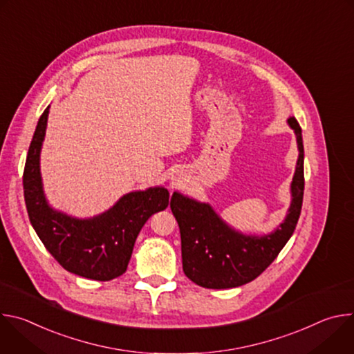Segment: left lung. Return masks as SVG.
I'll return each instance as SVG.
<instances>
[{
	"label": "left lung",
	"instance_id": "1",
	"mask_svg": "<svg viewBox=\"0 0 354 354\" xmlns=\"http://www.w3.org/2000/svg\"><path fill=\"white\" fill-rule=\"evenodd\" d=\"M298 145V160L291 182V205L284 221L263 236L243 235L225 224L207 203L178 192L171 210L178 221L185 274L205 288H232L255 280L277 258L292 235L304 196V145L295 118H288Z\"/></svg>",
	"mask_w": 354,
	"mask_h": 354
}]
</instances>
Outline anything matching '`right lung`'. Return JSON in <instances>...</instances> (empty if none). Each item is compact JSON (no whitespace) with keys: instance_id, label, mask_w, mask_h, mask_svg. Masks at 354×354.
Listing matches in <instances>:
<instances>
[{"instance_id":"1","label":"right lung","mask_w":354,"mask_h":354,"mask_svg":"<svg viewBox=\"0 0 354 354\" xmlns=\"http://www.w3.org/2000/svg\"><path fill=\"white\" fill-rule=\"evenodd\" d=\"M48 108L37 122L24 169V196L30 224L66 270L92 280H112L126 272L145 221L168 207L169 192L149 187L127 193L108 212L86 220L53 210L43 193L39 164Z\"/></svg>"}]
</instances>
